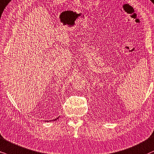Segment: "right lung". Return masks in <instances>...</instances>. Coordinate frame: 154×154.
<instances>
[{"label": "right lung", "instance_id": "1", "mask_svg": "<svg viewBox=\"0 0 154 154\" xmlns=\"http://www.w3.org/2000/svg\"><path fill=\"white\" fill-rule=\"evenodd\" d=\"M59 118V117H57V118H56V119H53V120H50V121H48V122H51V121H55V120H57V119Z\"/></svg>", "mask_w": 154, "mask_h": 154}]
</instances>
